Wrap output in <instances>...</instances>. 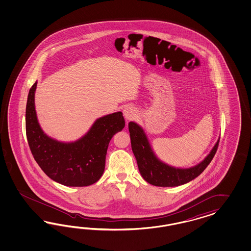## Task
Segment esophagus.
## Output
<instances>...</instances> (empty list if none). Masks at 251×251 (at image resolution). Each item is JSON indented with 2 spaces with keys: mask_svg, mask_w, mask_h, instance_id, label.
<instances>
[{
  "mask_svg": "<svg viewBox=\"0 0 251 251\" xmlns=\"http://www.w3.org/2000/svg\"><path fill=\"white\" fill-rule=\"evenodd\" d=\"M123 116L126 122L133 120L137 116V110L133 106H127L123 108Z\"/></svg>",
  "mask_w": 251,
  "mask_h": 251,
  "instance_id": "esophagus-1",
  "label": "esophagus"
}]
</instances>
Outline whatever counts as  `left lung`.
Here are the masks:
<instances>
[{"label":"left lung","instance_id":"left-lung-1","mask_svg":"<svg viewBox=\"0 0 251 251\" xmlns=\"http://www.w3.org/2000/svg\"><path fill=\"white\" fill-rule=\"evenodd\" d=\"M129 131L131 149L141 175L146 182L157 187H177L196 178L213 160L220 140L218 138L204 159L193 167L183 168L170 166L160 159L153 151L145 129L137 122H129Z\"/></svg>","mask_w":251,"mask_h":251}]
</instances>
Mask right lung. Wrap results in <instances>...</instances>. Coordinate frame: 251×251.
Wrapping results in <instances>:
<instances>
[{"instance_id":"add662e5","label":"right lung","mask_w":251,"mask_h":251,"mask_svg":"<svg viewBox=\"0 0 251 251\" xmlns=\"http://www.w3.org/2000/svg\"><path fill=\"white\" fill-rule=\"evenodd\" d=\"M28 93L25 108V130L31 152L46 175L67 187H85L102 176L107 147L112 137L125 126L122 112L97 119L83 136L74 142H61L49 136L38 122L35 92Z\"/></svg>"}]
</instances>
